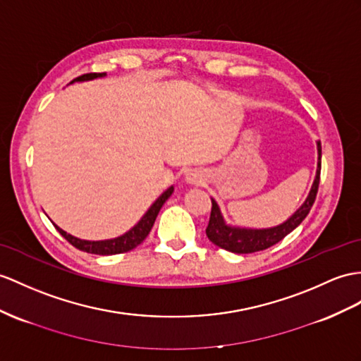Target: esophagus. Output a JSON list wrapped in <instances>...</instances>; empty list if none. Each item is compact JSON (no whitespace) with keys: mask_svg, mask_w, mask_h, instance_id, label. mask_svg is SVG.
I'll return each mask as SVG.
<instances>
[{"mask_svg":"<svg viewBox=\"0 0 361 361\" xmlns=\"http://www.w3.org/2000/svg\"><path fill=\"white\" fill-rule=\"evenodd\" d=\"M187 182L191 185H202L205 182V174L197 170H192L187 174Z\"/></svg>","mask_w":361,"mask_h":361,"instance_id":"esophagus-1","label":"esophagus"}]
</instances>
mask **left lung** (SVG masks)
I'll return each instance as SVG.
<instances>
[{
	"label": "left lung",
	"mask_w": 361,
	"mask_h": 361,
	"mask_svg": "<svg viewBox=\"0 0 361 361\" xmlns=\"http://www.w3.org/2000/svg\"><path fill=\"white\" fill-rule=\"evenodd\" d=\"M319 148V166H317V176L312 183V188L310 191V196L305 200V204L298 208L293 217L282 225L269 228V230H245V228H231L225 225L221 209H219L216 200L211 199V214L209 222L207 226V235L208 239L217 245L219 248H224L226 251H231L235 254H248V252H257L263 251L272 245L279 243L280 240L286 237L289 233L300 225L305 217L310 213L315 197H317L319 183H320V170H322V144L320 140L317 142Z\"/></svg>",
	"instance_id": "obj_1"
}]
</instances>
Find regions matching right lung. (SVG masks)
I'll use <instances>...</instances> for the list:
<instances>
[{
    "instance_id": "1",
    "label": "right lung",
    "mask_w": 361,
    "mask_h": 361,
    "mask_svg": "<svg viewBox=\"0 0 361 361\" xmlns=\"http://www.w3.org/2000/svg\"><path fill=\"white\" fill-rule=\"evenodd\" d=\"M105 73H85V75H81L75 78L72 82L75 81H87V79H93V78H99V76H104ZM70 82V84H72ZM173 187H170L169 190H166L164 195L157 199L154 204L150 207V209L147 211L145 216L140 219L139 224L131 228V230L128 233H126L124 235L121 237H116V239H111V240H102V242H89V240H81V239H76V237L67 234L66 231L61 230V228H58L55 225L56 230L59 231V234L64 237V239L72 243L75 248L81 250L84 252H90V254H99V256H111V254H121V252H127L130 250L136 248L137 245H140L144 242L145 237L148 235V233L152 231L153 228V224L156 221L157 214H159V211L162 208V205L165 204V200L169 199L171 196L173 192Z\"/></svg>"
}]
</instances>
